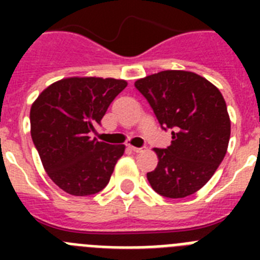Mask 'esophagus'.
I'll list each match as a JSON object with an SVG mask.
<instances>
[{"label":"esophagus","mask_w":260,"mask_h":260,"mask_svg":"<svg viewBox=\"0 0 260 260\" xmlns=\"http://www.w3.org/2000/svg\"><path fill=\"white\" fill-rule=\"evenodd\" d=\"M128 148L132 151H134V152H142L143 151V148H139V147H134V146H128Z\"/></svg>","instance_id":"esophagus-1"}]
</instances>
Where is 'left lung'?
<instances>
[{
	"label": "left lung",
	"mask_w": 260,
	"mask_h": 260,
	"mask_svg": "<svg viewBox=\"0 0 260 260\" xmlns=\"http://www.w3.org/2000/svg\"><path fill=\"white\" fill-rule=\"evenodd\" d=\"M171 146L153 148L158 157L147 180L157 194L185 198L202 189L221 164L231 138V118L221 92L192 71L165 70L138 79Z\"/></svg>",
	"instance_id": "1"
}]
</instances>
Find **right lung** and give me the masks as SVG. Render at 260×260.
<instances>
[{
	"label": "right lung",
	"instance_id": "1",
	"mask_svg": "<svg viewBox=\"0 0 260 260\" xmlns=\"http://www.w3.org/2000/svg\"><path fill=\"white\" fill-rule=\"evenodd\" d=\"M126 86V80L114 78H63L32 104V141L49 178L68 194L92 195L109 182L125 146L99 142L88 134Z\"/></svg>",
	"mask_w": 260,
	"mask_h": 260
}]
</instances>
